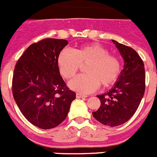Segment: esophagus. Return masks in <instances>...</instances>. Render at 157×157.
<instances>
[{"mask_svg":"<svg viewBox=\"0 0 157 157\" xmlns=\"http://www.w3.org/2000/svg\"><path fill=\"white\" fill-rule=\"evenodd\" d=\"M76 96H77V98H86V96L84 95V94H80V93H77V94H76Z\"/></svg>","mask_w":157,"mask_h":157,"instance_id":"obj_1","label":"esophagus"}]
</instances>
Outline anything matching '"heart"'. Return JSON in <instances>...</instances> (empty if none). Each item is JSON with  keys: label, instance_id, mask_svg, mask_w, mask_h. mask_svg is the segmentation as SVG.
<instances>
[{"label": "heart", "instance_id": "heart-1", "mask_svg": "<svg viewBox=\"0 0 157 157\" xmlns=\"http://www.w3.org/2000/svg\"><path fill=\"white\" fill-rule=\"evenodd\" d=\"M87 74L79 75L69 82V87L77 92L89 94L98 88L100 84L109 87L115 83L121 73L118 58L109 55V51L98 44L84 45L70 51L64 49L59 53L57 64L65 79L76 75L80 66L86 65Z\"/></svg>", "mask_w": 157, "mask_h": 157}]
</instances>
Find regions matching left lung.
Instances as JSON below:
<instances>
[{
	"instance_id": "8db88e82",
	"label": "left lung",
	"mask_w": 157,
	"mask_h": 157,
	"mask_svg": "<svg viewBox=\"0 0 157 157\" xmlns=\"http://www.w3.org/2000/svg\"><path fill=\"white\" fill-rule=\"evenodd\" d=\"M124 62V69L106 93L97 95L101 105L92 113L101 124L117 127L129 121L136 112L145 88L144 63L133 48L112 40Z\"/></svg>"
}]
</instances>
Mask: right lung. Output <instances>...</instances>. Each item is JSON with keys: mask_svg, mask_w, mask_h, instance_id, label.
<instances>
[{"mask_svg": "<svg viewBox=\"0 0 157 157\" xmlns=\"http://www.w3.org/2000/svg\"><path fill=\"white\" fill-rule=\"evenodd\" d=\"M68 44L63 39L47 38L27 48L15 65L12 93L29 122L41 129L57 127L66 118L75 92L66 87L57 59Z\"/></svg>", "mask_w": 157, "mask_h": 157, "instance_id": "1", "label": "right lung"}]
</instances>
